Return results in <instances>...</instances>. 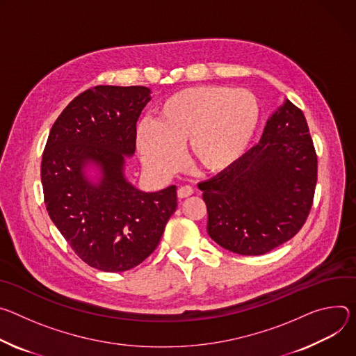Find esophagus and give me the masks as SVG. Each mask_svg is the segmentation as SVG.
I'll use <instances>...</instances> for the list:
<instances>
[{"mask_svg": "<svg viewBox=\"0 0 356 356\" xmlns=\"http://www.w3.org/2000/svg\"><path fill=\"white\" fill-rule=\"evenodd\" d=\"M177 193H178L179 200H184V198H188V196H191L193 193V188L189 186V185H185V186H181Z\"/></svg>", "mask_w": 356, "mask_h": 356, "instance_id": "esophagus-1", "label": "esophagus"}]
</instances>
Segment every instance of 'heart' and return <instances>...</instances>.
<instances>
[{"label": "heart", "mask_w": 356, "mask_h": 356, "mask_svg": "<svg viewBox=\"0 0 356 356\" xmlns=\"http://www.w3.org/2000/svg\"><path fill=\"white\" fill-rule=\"evenodd\" d=\"M259 122V103L245 89L186 88L163 102L156 123L138 126L137 148L148 170L170 175L188 144L189 161L205 174L219 175L242 160Z\"/></svg>", "instance_id": "b5f03b06"}]
</instances>
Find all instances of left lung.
Listing matches in <instances>:
<instances>
[{"instance_id":"obj_1","label":"left lung","mask_w":356,"mask_h":356,"mask_svg":"<svg viewBox=\"0 0 356 356\" xmlns=\"http://www.w3.org/2000/svg\"><path fill=\"white\" fill-rule=\"evenodd\" d=\"M317 182V155L302 111L289 99L267 118L263 136L227 172L198 186L208 234L220 248L264 254L304 225Z\"/></svg>"}]
</instances>
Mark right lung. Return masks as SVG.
<instances>
[{
  "instance_id": "add662e5",
  "label": "right lung",
  "mask_w": 356,
  "mask_h": 356,
  "mask_svg": "<svg viewBox=\"0 0 356 356\" xmlns=\"http://www.w3.org/2000/svg\"><path fill=\"white\" fill-rule=\"evenodd\" d=\"M144 86H96L74 97L51 129L41 164L47 211L90 267L130 270L160 243L177 209V186L145 192L126 177Z\"/></svg>"
}]
</instances>
